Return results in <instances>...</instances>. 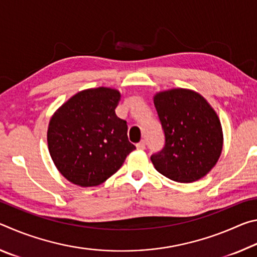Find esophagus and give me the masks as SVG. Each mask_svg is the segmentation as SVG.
I'll list each match as a JSON object with an SVG mask.
<instances>
[{
    "mask_svg": "<svg viewBox=\"0 0 257 257\" xmlns=\"http://www.w3.org/2000/svg\"><path fill=\"white\" fill-rule=\"evenodd\" d=\"M136 147L138 150H141V151H143V150H145V147H146V143H145V141H141L138 143V144L136 145Z\"/></svg>",
    "mask_w": 257,
    "mask_h": 257,
    "instance_id": "obj_1",
    "label": "esophagus"
}]
</instances>
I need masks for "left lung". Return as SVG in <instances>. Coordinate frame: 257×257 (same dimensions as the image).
Returning a JSON list of instances; mask_svg holds the SVG:
<instances>
[{
  "label": "left lung",
  "instance_id": "left-lung-1",
  "mask_svg": "<svg viewBox=\"0 0 257 257\" xmlns=\"http://www.w3.org/2000/svg\"><path fill=\"white\" fill-rule=\"evenodd\" d=\"M165 144L151 156L161 175L177 182H193L212 170L223 145L220 119L202 95L173 88L154 96Z\"/></svg>",
  "mask_w": 257,
  "mask_h": 257
}]
</instances>
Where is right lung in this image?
Returning a JSON list of instances; mask_svg holds the SVG:
<instances>
[{
    "instance_id": "add662e5",
    "label": "right lung",
    "mask_w": 257,
    "mask_h": 257,
    "mask_svg": "<svg viewBox=\"0 0 257 257\" xmlns=\"http://www.w3.org/2000/svg\"><path fill=\"white\" fill-rule=\"evenodd\" d=\"M119 90L98 87L73 95L52 115L49 152L67 180L80 187L101 185L119 170L135 145L128 125L115 114Z\"/></svg>"
}]
</instances>
